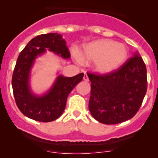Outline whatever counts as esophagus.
<instances>
[{"mask_svg":"<svg viewBox=\"0 0 158 158\" xmlns=\"http://www.w3.org/2000/svg\"><path fill=\"white\" fill-rule=\"evenodd\" d=\"M83 79L85 81V82H89V77H88V76H87L86 73H85V74H84Z\"/></svg>","mask_w":158,"mask_h":158,"instance_id":"esophagus-1","label":"esophagus"}]
</instances>
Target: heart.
Wrapping results in <instances>:
<instances>
[{
	"label": "heart",
	"mask_w": 158,
	"mask_h": 158,
	"mask_svg": "<svg viewBox=\"0 0 158 158\" xmlns=\"http://www.w3.org/2000/svg\"><path fill=\"white\" fill-rule=\"evenodd\" d=\"M73 56L78 63H95V69L98 73L109 74L125 63L128 49L125 44L111 40H98L84 46L82 53L73 50Z\"/></svg>",
	"instance_id": "obj_1"
}]
</instances>
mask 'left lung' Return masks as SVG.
Wrapping results in <instances>:
<instances>
[{
    "instance_id": "1",
    "label": "left lung",
    "mask_w": 158,
    "mask_h": 158,
    "mask_svg": "<svg viewBox=\"0 0 158 158\" xmlns=\"http://www.w3.org/2000/svg\"><path fill=\"white\" fill-rule=\"evenodd\" d=\"M87 75L92 82L89 109L98 122L118 124L138 112L148 88L147 69L138 52L113 73Z\"/></svg>"
}]
</instances>
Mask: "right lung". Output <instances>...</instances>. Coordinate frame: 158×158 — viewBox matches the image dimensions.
Wrapping results in <instances>:
<instances>
[{"mask_svg": "<svg viewBox=\"0 0 158 158\" xmlns=\"http://www.w3.org/2000/svg\"><path fill=\"white\" fill-rule=\"evenodd\" d=\"M66 42L57 33L41 34L33 38L20 52L12 76V87L16 104L27 117L42 122H49L61 116L69 94L82 80L84 73L73 77L59 75L53 85L42 95L30 88V71L35 60L48 49L63 59L70 58Z\"/></svg>", "mask_w": 158, "mask_h": 158, "instance_id": "right-lung-1", "label": "right lung"}]
</instances>
